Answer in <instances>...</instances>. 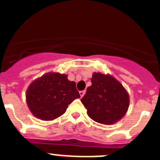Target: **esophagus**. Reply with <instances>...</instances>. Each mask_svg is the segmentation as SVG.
<instances>
[{
	"mask_svg": "<svg viewBox=\"0 0 160 160\" xmlns=\"http://www.w3.org/2000/svg\"><path fill=\"white\" fill-rule=\"evenodd\" d=\"M85 94H86V90H82V91H80V92H79V94H80V96H81L82 98L84 96Z\"/></svg>",
	"mask_w": 160,
	"mask_h": 160,
	"instance_id": "obj_1",
	"label": "esophagus"
}]
</instances>
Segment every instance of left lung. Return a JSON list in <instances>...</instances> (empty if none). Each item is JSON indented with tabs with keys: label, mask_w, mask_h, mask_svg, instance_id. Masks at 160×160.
<instances>
[{
	"label": "left lung",
	"mask_w": 160,
	"mask_h": 160,
	"mask_svg": "<svg viewBox=\"0 0 160 160\" xmlns=\"http://www.w3.org/2000/svg\"><path fill=\"white\" fill-rule=\"evenodd\" d=\"M92 85L87 88L81 102L91 119L111 125L122 118L130 105L129 94L122 83L108 73L94 72Z\"/></svg>",
	"instance_id": "8db88e82"
}]
</instances>
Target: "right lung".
Masks as SVG:
<instances>
[{"mask_svg":"<svg viewBox=\"0 0 160 160\" xmlns=\"http://www.w3.org/2000/svg\"><path fill=\"white\" fill-rule=\"evenodd\" d=\"M67 74L49 72L33 80L25 93L26 103L32 115L51 121L66 112L68 105L80 98L74 82Z\"/></svg>","mask_w":160,"mask_h":160,"instance_id":"obj_1","label":"right lung"}]
</instances>
